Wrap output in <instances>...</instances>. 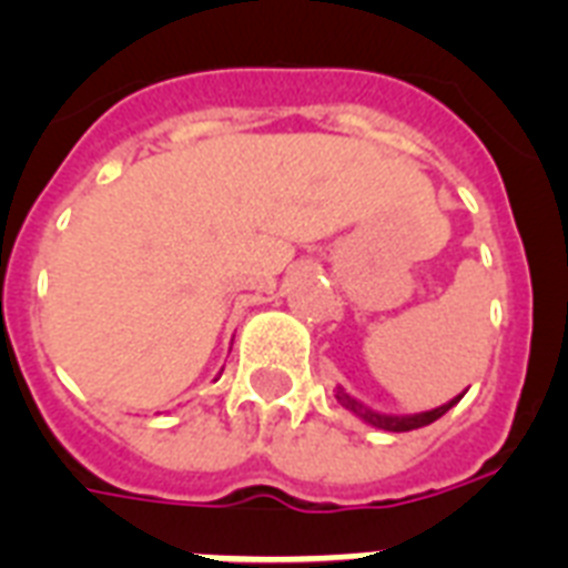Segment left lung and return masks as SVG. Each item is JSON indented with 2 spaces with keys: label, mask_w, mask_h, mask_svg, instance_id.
I'll use <instances>...</instances> for the list:
<instances>
[{
  "label": "left lung",
  "mask_w": 568,
  "mask_h": 568,
  "mask_svg": "<svg viewBox=\"0 0 568 568\" xmlns=\"http://www.w3.org/2000/svg\"><path fill=\"white\" fill-rule=\"evenodd\" d=\"M462 397H464V392L458 397H453V400L444 403V406H435V409H429V412H415V415H386V412L372 409L368 403L357 400V397L348 395L345 388L336 386V400H339L342 409H348L354 418H359L363 424L374 426V429H383V433H412V429H420V426L435 424V420L442 418V415H447V412L453 409L458 400H462Z\"/></svg>",
  "instance_id": "left-lung-1"
}]
</instances>
